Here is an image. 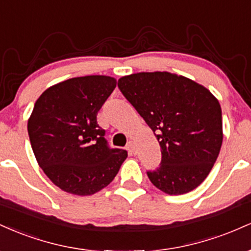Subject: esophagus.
<instances>
[{
	"label": "esophagus",
	"instance_id": "1",
	"mask_svg": "<svg viewBox=\"0 0 251 251\" xmlns=\"http://www.w3.org/2000/svg\"><path fill=\"white\" fill-rule=\"evenodd\" d=\"M126 149H127L128 151L131 152V153L134 154V152H135V146H134V143L132 142V140H129V142L127 143V145H126Z\"/></svg>",
	"mask_w": 251,
	"mask_h": 251
}]
</instances>
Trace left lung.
Segmentation results:
<instances>
[{
  "mask_svg": "<svg viewBox=\"0 0 251 251\" xmlns=\"http://www.w3.org/2000/svg\"><path fill=\"white\" fill-rule=\"evenodd\" d=\"M118 87L159 142V166L146 171L151 183L169 195L197 188L223 140L218 100L200 83L168 72L123 76Z\"/></svg>",
  "mask_w": 251,
  "mask_h": 251,
  "instance_id": "obj_1",
  "label": "left lung"
}]
</instances>
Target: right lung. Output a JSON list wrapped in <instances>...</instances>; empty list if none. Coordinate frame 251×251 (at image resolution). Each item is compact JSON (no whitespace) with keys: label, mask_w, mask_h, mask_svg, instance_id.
<instances>
[{"label":"right lung","mask_w":251,"mask_h":251,"mask_svg":"<svg viewBox=\"0 0 251 251\" xmlns=\"http://www.w3.org/2000/svg\"><path fill=\"white\" fill-rule=\"evenodd\" d=\"M117 86L105 75L72 77L46 89L34 105L28 134L47 177L70 194L93 195L114 179L127 151L111 149L97 116Z\"/></svg>","instance_id":"right-lung-1"}]
</instances>
